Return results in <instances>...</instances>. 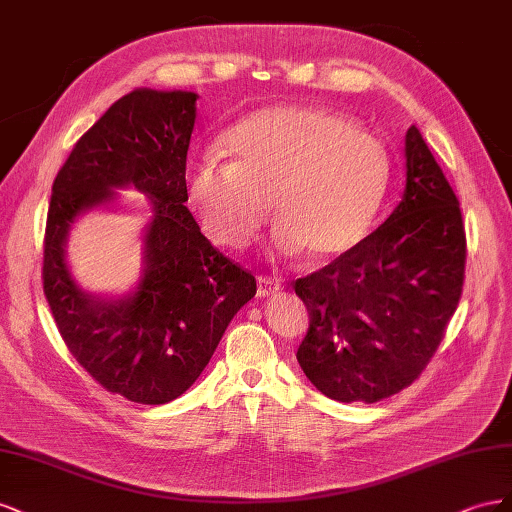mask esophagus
Segmentation results:
<instances>
[{"label": "esophagus", "instance_id": "obj_1", "mask_svg": "<svg viewBox=\"0 0 512 512\" xmlns=\"http://www.w3.org/2000/svg\"><path fill=\"white\" fill-rule=\"evenodd\" d=\"M281 291V283L272 279V276H257V296L259 298H268Z\"/></svg>", "mask_w": 512, "mask_h": 512}]
</instances>
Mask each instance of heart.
I'll use <instances>...</instances> for the list:
<instances>
[{"label":"heart","mask_w":512,"mask_h":512,"mask_svg":"<svg viewBox=\"0 0 512 512\" xmlns=\"http://www.w3.org/2000/svg\"><path fill=\"white\" fill-rule=\"evenodd\" d=\"M223 150L229 163L208 156L186 171V199L229 251L253 240L270 199L281 255L343 257L369 236L388 193L384 143L330 109H261L229 130Z\"/></svg>","instance_id":"heart-1"}]
</instances>
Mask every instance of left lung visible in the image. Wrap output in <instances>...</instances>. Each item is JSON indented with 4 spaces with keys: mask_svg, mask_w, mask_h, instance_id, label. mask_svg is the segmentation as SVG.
Segmentation results:
<instances>
[{
    "mask_svg": "<svg viewBox=\"0 0 512 512\" xmlns=\"http://www.w3.org/2000/svg\"><path fill=\"white\" fill-rule=\"evenodd\" d=\"M465 276L459 199L416 126L405 135V191L384 225L294 289L309 311L298 362L326 397L375 403L425 371Z\"/></svg>",
    "mask_w": 512,
    "mask_h": 512,
    "instance_id": "left-lung-1",
    "label": "left lung"
}]
</instances>
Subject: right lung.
<instances>
[{
    "mask_svg": "<svg viewBox=\"0 0 512 512\" xmlns=\"http://www.w3.org/2000/svg\"><path fill=\"white\" fill-rule=\"evenodd\" d=\"M197 98L141 87L113 102L57 173L47 214L42 287L57 330L102 388L143 405L191 388L257 291L255 276L218 253L184 206ZM126 185L148 196L155 212L142 279L120 299L87 295L65 264L69 227Z\"/></svg>",
    "mask_w": 512,
    "mask_h": 512,
    "instance_id": "1",
    "label": "right lung"
}]
</instances>
